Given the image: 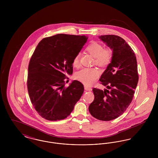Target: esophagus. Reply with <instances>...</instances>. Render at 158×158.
Masks as SVG:
<instances>
[{
	"mask_svg": "<svg viewBox=\"0 0 158 158\" xmlns=\"http://www.w3.org/2000/svg\"><path fill=\"white\" fill-rule=\"evenodd\" d=\"M85 89L86 90H89V91H90V90H92V88L89 87V86H86V85H85Z\"/></svg>",
	"mask_w": 158,
	"mask_h": 158,
	"instance_id": "1",
	"label": "esophagus"
}]
</instances>
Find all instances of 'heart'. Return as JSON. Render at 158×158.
I'll return each instance as SVG.
<instances>
[{
  "mask_svg": "<svg viewBox=\"0 0 158 158\" xmlns=\"http://www.w3.org/2000/svg\"><path fill=\"white\" fill-rule=\"evenodd\" d=\"M86 51L94 57L97 65L101 68H105L111 63L113 58V50L108 47L104 48L103 45L94 41L88 45ZM81 54L77 53L74 57L72 64L78 68L80 65ZM99 75V71L95 68H83L76 74V78L86 85H90L94 82Z\"/></svg>",
  "mask_w": 158,
  "mask_h": 158,
  "instance_id": "b5f03b06",
  "label": "heart"
}]
</instances>
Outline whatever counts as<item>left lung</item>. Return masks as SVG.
Listing matches in <instances>:
<instances>
[{
  "mask_svg": "<svg viewBox=\"0 0 158 158\" xmlns=\"http://www.w3.org/2000/svg\"><path fill=\"white\" fill-rule=\"evenodd\" d=\"M99 38L113 49V58L99 79L107 89L93 88L94 100L89 111L99 120L111 121L124 113L133 100L139 81L137 60L123 38L115 35Z\"/></svg>",
  "mask_w": 158,
  "mask_h": 158,
  "instance_id": "1",
  "label": "left lung"
}]
</instances>
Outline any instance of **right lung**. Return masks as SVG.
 I'll return each instance as SVG.
<instances>
[{
	"label": "right lung",
	"instance_id": "add662e5",
	"mask_svg": "<svg viewBox=\"0 0 158 158\" xmlns=\"http://www.w3.org/2000/svg\"><path fill=\"white\" fill-rule=\"evenodd\" d=\"M88 37L60 34L43 38L28 65L27 88L38 114L50 121L66 118L84 91L82 83L74 81L68 86L67 75L73 73L72 61Z\"/></svg>",
	"mask_w": 158,
	"mask_h": 158
}]
</instances>
